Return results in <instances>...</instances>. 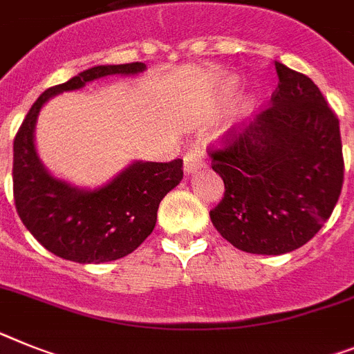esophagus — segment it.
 I'll use <instances>...</instances> for the list:
<instances>
[{
	"label": "esophagus",
	"instance_id": "obj_1",
	"mask_svg": "<svg viewBox=\"0 0 354 354\" xmlns=\"http://www.w3.org/2000/svg\"><path fill=\"white\" fill-rule=\"evenodd\" d=\"M204 166V156H202L201 148L193 147L186 156H184V171L186 175L195 174L197 170H201Z\"/></svg>",
	"mask_w": 354,
	"mask_h": 354
}]
</instances>
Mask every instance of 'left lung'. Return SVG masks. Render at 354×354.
<instances>
[{"instance_id":"obj_1","label":"left lung","mask_w":354,"mask_h":354,"mask_svg":"<svg viewBox=\"0 0 354 354\" xmlns=\"http://www.w3.org/2000/svg\"><path fill=\"white\" fill-rule=\"evenodd\" d=\"M274 66L279 84L270 107L211 152L225 184L211 222L236 249L267 256L312 240L344 183L340 127L321 89L306 75Z\"/></svg>"}]
</instances>
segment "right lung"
<instances>
[{
    "mask_svg": "<svg viewBox=\"0 0 354 354\" xmlns=\"http://www.w3.org/2000/svg\"><path fill=\"white\" fill-rule=\"evenodd\" d=\"M143 62L89 68L35 100L14 140V201L19 218L44 249L77 263H105L131 254L156 227L157 209L183 180V161H132L98 188H78L48 170L35 148L41 109L64 91L120 75L143 73Z\"/></svg>",
    "mask_w": 354,
    "mask_h": 354,
    "instance_id": "1",
    "label": "right lung"
}]
</instances>
